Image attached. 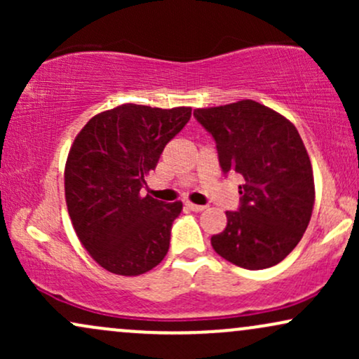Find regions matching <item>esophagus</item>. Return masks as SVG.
<instances>
[{
  "mask_svg": "<svg viewBox=\"0 0 359 359\" xmlns=\"http://www.w3.org/2000/svg\"><path fill=\"white\" fill-rule=\"evenodd\" d=\"M185 205H187V208L191 209V211H194V212H203V211H205V209H208V205L192 204V203H185Z\"/></svg>",
  "mask_w": 359,
  "mask_h": 359,
  "instance_id": "34e87169",
  "label": "esophagus"
}]
</instances>
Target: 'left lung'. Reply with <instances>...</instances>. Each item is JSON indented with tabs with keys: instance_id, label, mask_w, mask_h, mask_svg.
<instances>
[{
	"instance_id": "1",
	"label": "left lung",
	"mask_w": 359,
	"mask_h": 359,
	"mask_svg": "<svg viewBox=\"0 0 359 359\" xmlns=\"http://www.w3.org/2000/svg\"><path fill=\"white\" fill-rule=\"evenodd\" d=\"M194 118L216 142L222 174L243 177L240 205L211 238L214 251L246 270L277 265L297 246L314 208V175L297 128L251 100L194 109Z\"/></svg>"
}]
</instances>
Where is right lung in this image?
<instances>
[{
    "label": "right lung",
    "instance_id": "1",
    "mask_svg": "<svg viewBox=\"0 0 359 359\" xmlns=\"http://www.w3.org/2000/svg\"><path fill=\"white\" fill-rule=\"evenodd\" d=\"M191 108L121 104L90 118L65 163V201L77 236L111 273L133 277L165 258L182 203L140 196Z\"/></svg>",
    "mask_w": 359,
    "mask_h": 359
}]
</instances>
